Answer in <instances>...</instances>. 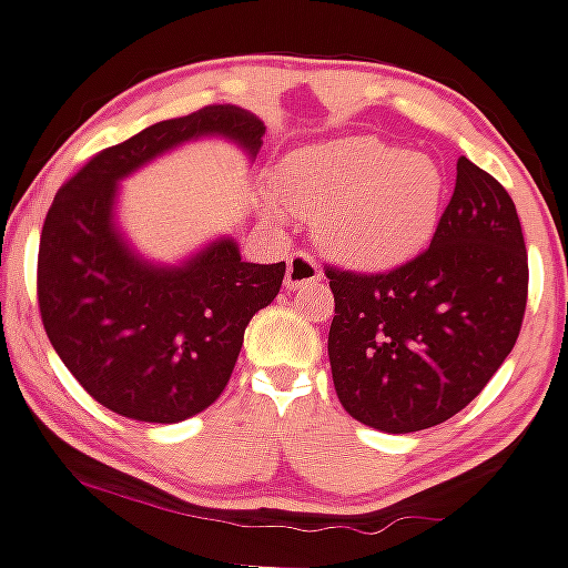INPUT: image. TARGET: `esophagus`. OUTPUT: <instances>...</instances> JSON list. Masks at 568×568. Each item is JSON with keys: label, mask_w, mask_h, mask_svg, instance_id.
<instances>
[{"label": "esophagus", "mask_w": 568, "mask_h": 568, "mask_svg": "<svg viewBox=\"0 0 568 568\" xmlns=\"http://www.w3.org/2000/svg\"><path fill=\"white\" fill-rule=\"evenodd\" d=\"M321 280V266L311 252H294L288 257V272H285V288H307V285L318 283Z\"/></svg>", "instance_id": "1"}]
</instances>
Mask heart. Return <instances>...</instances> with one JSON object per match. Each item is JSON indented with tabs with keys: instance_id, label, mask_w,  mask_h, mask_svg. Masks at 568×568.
<instances>
[{
	"instance_id": "heart-1",
	"label": "heart",
	"mask_w": 568,
	"mask_h": 568,
	"mask_svg": "<svg viewBox=\"0 0 568 568\" xmlns=\"http://www.w3.org/2000/svg\"><path fill=\"white\" fill-rule=\"evenodd\" d=\"M443 192L437 162L376 136L305 148L283 164L285 209L318 216L321 247L359 268L393 266L420 247ZM274 211L283 214L277 203Z\"/></svg>"
}]
</instances>
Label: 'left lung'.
Returning a JSON list of instances; mask_svg holds the SVG:
<instances>
[{"instance_id":"obj_1","label":"left lung","mask_w":568,"mask_h":568,"mask_svg":"<svg viewBox=\"0 0 568 568\" xmlns=\"http://www.w3.org/2000/svg\"><path fill=\"white\" fill-rule=\"evenodd\" d=\"M324 274L335 296V393L354 420L387 434L462 412L511 354L528 305L517 205L467 156L426 250L387 272Z\"/></svg>"}]
</instances>
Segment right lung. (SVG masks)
<instances>
[{"label":"right lung","mask_w":568,"mask_h":568,"mask_svg":"<svg viewBox=\"0 0 568 568\" xmlns=\"http://www.w3.org/2000/svg\"><path fill=\"white\" fill-rule=\"evenodd\" d=\"M263 131L247 109H197L104 148L57 192L38 250L40 318L65 368L106 409L145 423L209 409L231 382L244 329L285 277V261H242L233 239L175 268L140 261L112 225L118 181L205 134L255 156Z\"/></svg>","instance_id":"obj_1"}]
</instances>
